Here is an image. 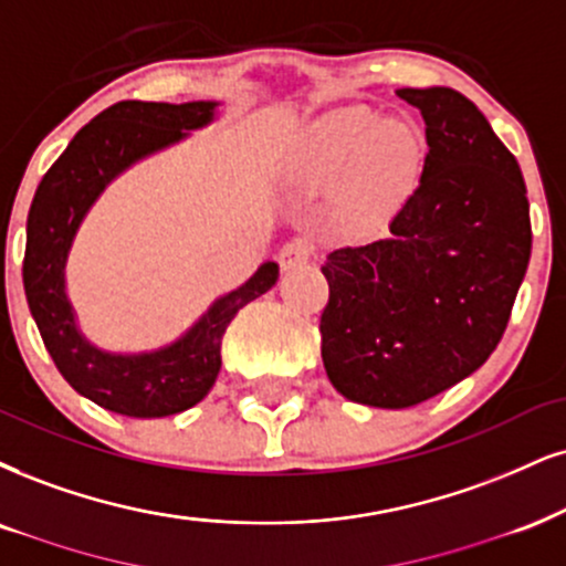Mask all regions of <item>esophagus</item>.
<instances>
[{"mask_svg":"<svg viewBox=\"0 0 566 566\" xmlns=\"http://www.w3.org/2000/svg\"><path fill=\"white\" fill-rule=\"evenodd\" d=\"M312 260V247L302 239L296 241H289L285 247L281 249V268L283 270H294V268H302Z\"/></svg>","mask_w":566,"mask_h":566,"instance_id":"obj_1","label":"esophagus"}]
</instances>
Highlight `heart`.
<instances>
[{"mask_svg": "<svg viewBox=\"0 0 566 566\" xmlns=\"http://www.w3.org/2000/svg\"><path fill=\"white\" fill-rule=\"evenodd\" d=\"M428 138L411 117L348 107L298 138L283 178L298 188H336L331 220L348 233L380 226L420 186Z\"/></svg>", "mask_w": 566, "mask_h": 566, "instance_id": "b5f03b06", "label": "heart"}]
</instances>
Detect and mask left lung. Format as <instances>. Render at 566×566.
Wrapping results in <instances>:
<instances>
[{
	"mask_svg": "<svg viewBox=\"0 0 566 566\" xmlns=\"http://www.w3.org/2000/svg\"><path fill=\"white\" fill-rule=\"evenodd\" d=\"M396 94L424 120L422 180L388 239L327 254L319 317L333 388L378 409L428 401L491 357L533 247L520 165L485 115L446 86Z\"/></svg>",
	"mask_w": 566,
	"mask_h": 566,
	"instance_id": "8db88e82",
	"label": "left lung"
}]
</instances>
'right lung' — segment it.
I'll list each match as a JSON object with an SVG mask.
<instances>
[{"instance_id":"add662e5","label":"right lung","mask_w":566,"mask_h":566,"mask_svg":"<svg viewBox=\"0 0 566 566\" xmlns=\"http://www.w3.org/2000/svg\"><path fill=\"white\" fill-rule=\"evenodd\" d=\"M220 104H113L73 136L31 201L23 260L28 310L62 378L102 409L151 420L197 407L218 380L220 346L230 319L268 294L281 275L277 262L260 264L247 283L214 298L178 338L146 352L96 346L81 331L67 296L70 251L102 193L130 167L212 125Z\"/></svg>"}]
</instances>
